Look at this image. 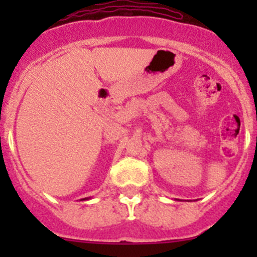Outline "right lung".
Segmentation results:
<instances>
[{
  "label": "right lung",
  "mask_w": 257,
  "mask_h": 257,
  "mask_svg": "<svg viewBox=\"0 0 257 257\" xmlns=\"http://www.w3.org/2000/svg\"><path fill=\"white\" fill-rule=\"evenodd\" d=\"M88 199H90V198H84V199H82V200H88Z\"/></svg>",
  "instance_id": "add662e5"
}]
</instances>
